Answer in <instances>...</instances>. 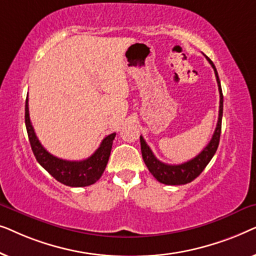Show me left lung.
Instances as JSON below:
<instances>
[{
    "label": "left lung",
    "instance_id": "left-lung-1",
    "mask_svg": "<svg viewBox=\"0 0 256 256\" xmlns=\"http://www.w3.org/2000/svg\"><path fill=\"white\" fill-rule=\"evenodd\" d=\"M206 59H208L213 70H214L216 82H218L219 94H220L218 124H216V130L213 132V136L208 144L202 150V152H199L198 155L194 157L192 160H188V162L185 163L177 164V166H171V164H166L157 160L155 155L152 154V149H150L149 146L146 144L144 138H143L142 136H140L143 160H144L148 170L152 172V176L160 182V183H163L166 185H183V184L190 183V182L196 180V178L202 172V170H204L206 166L210 163V160H212V157L214 156L216 149H218L219 141H220V132H222L224 96H222V86H220V80H219L218 72H216V66L212 62L211 59L208 57H206Z\"/></svg>",
    "mask_w": 256,
    "mask_h": 256
}]
</instances>
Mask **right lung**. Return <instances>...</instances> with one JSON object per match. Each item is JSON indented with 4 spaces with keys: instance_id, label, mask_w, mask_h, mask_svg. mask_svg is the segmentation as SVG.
<instances>
[{
    "instance_id": "obj_1",
    "label": "right lung",
    "mask_w": 256,
    "mask_h": 256,
    "mask_svg": "<svg viewBox=\"0 0 256 256\" xmlns=\"http://www.w3.org/2000/svg\"><path fill=\"white\" fill-rule=\"evenodd\" d=\"M26 126L31 149L37 162L62 184L72 188L88 186L102 176L110 158L115 132L106 136L99 148L88 158L82 160H66L51 155L37 138L29 116V104L26 100Z\"/></svg>"
}]
</instances>
